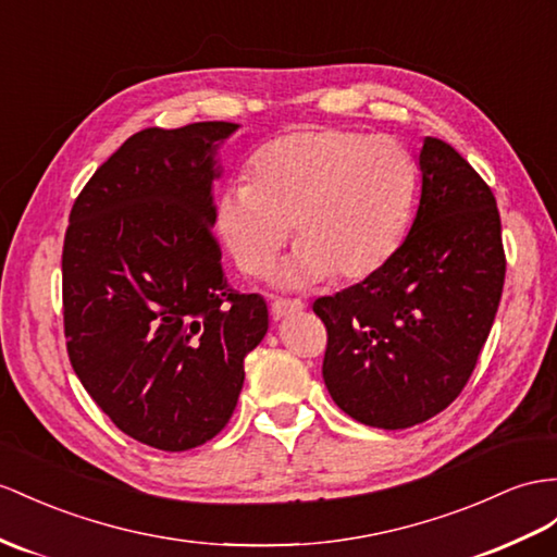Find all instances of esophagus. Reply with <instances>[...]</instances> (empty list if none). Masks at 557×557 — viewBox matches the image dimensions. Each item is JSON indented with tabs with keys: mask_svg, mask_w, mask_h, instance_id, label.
I'll use <instances>...</instances> for the list:
<instances>
[{
	"mask_svg": "<svg viewBox=\"0 0 557 557\" xmlns=\"http://www.w3.org/2000/svg\"><path fill=\"white\" fill-rule=\"evenodd\" d=\"M304 308H306V301H301V298H275L273 315L284 318V315H292V312H298Z\"/></svg>",
	"mask_w": 557,
	"mask_h": 557,
	"instance_id": "34e87169",
	"label": "esophagus"
}]
</instances>
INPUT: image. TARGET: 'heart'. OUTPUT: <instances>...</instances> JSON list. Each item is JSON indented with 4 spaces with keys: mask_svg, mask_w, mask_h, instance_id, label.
Listing matches in <instances>:
<instances>
[{
    "mask_svg": "<svg viewBox=\"0 0 557 557\" xmlns=\"http://www.w3.org/2000/svg\"><path fill=\"white\" fill-rule=\"evenodd\" d=\"M417 195V164L388 134L336 126L282 134L251 157L249 183L219 199V233L247 275H268L296 227L284 282L362 280L400 247Z\"/></svg>",
    "mask_w": 557,
    "mask_h": 557,
    "instance_id": "b5f03b06",
    "label": "heart"
}]
</instances>
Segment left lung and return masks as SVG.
Wrapping results in <instances>:
<instances>
[{
    "instance_id": "8db88e82",
    "label": "left lung",
    "mask_w": 557,
    "mask_h": 557,
    "mask_svg": "<svg viewBox=\"0 0 557 557\" xmlns=\"http://www.w3.org/2000/svg\"><path fill=\"white\" fill-rule=\"evenodd\" d=\"M414 225L376 273L312 304L326 326L324 386L348 417L400 431L461 395L506 280L502 216L449 143L423 140Z\"/></svg>"
}]
</instances>
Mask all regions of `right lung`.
Returning a JSON list of instances; mask_svg holds the SVG:
<instances>
[{"mask_svg": "<svg viewBox=\"0 0 557 557\" xmlns=\"http://www.w3.org/2000/svg\"><path fill=\"white\" fill-rule=\"evenodd\" d=\"M237 124L150 126L77 195L63 242L67 358L122 433L162 451L216 437L268 332L259 294H237L211 233L213 148Z\"/></svg>", "mask_w": 557, "mask_h": 557, "instance_id": "right-lung-1", "label": "right lung"}]
</instances>
